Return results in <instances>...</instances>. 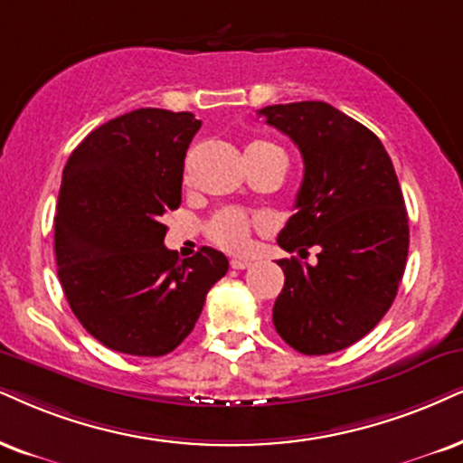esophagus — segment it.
<instances>
[{"mask_svg": "<svg viewBox=\"0 0 463 463\" xmlns=\"http://www.w3.org/2000/svg\"><path fill=\"white\" fill-rule=\"evenodd\" d=\"M250 265H251V262L245 260V259H232L231 260V267L237 269V271H241V269H248Z\"/></svg>", "mask_w": 463, "mask_h": 463, "instance_id": "34e87169", "label": "esophagus"}]
</instances>
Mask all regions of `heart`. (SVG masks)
<instances>
[{
	"label": "heart",
	"instance_id": "b5f03b06",
	"mask_svg": "<svg viewBox=\"0 0 463 463\" xmlns=\"http://www.w3.org/2000/svg\"><path fill=\"white\" fill-rule=\"evenodd\" d=\"M251 147L278 149L271 143H254ZM254 228H259V231L269 228V220L267 218L251 220L243 212H239V209L228 207V209H222L218 213H213L212 218H209L207 226H204V231H207V237L212 239L218 248L232 251V254H241V251L250 248L251 231H254Z\"/></svg>",
	"mask_w": 463,
	"mask_h": 463
}]
</instances>
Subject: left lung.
Wrapping results in <instances>:
<instances>
[{
	"label": "left lung",
	"mask_w": 463,
	"mask_h": 463,
	"mask_svg": "<svg viewBox=\"0 0 463 463\" xmlns=\"http://www.w3.org/2000/svg\"><path fill=\"white\" fill-rule=\"evenodd\" d=\"M303 156L297 213L279 232L284 288L273 306L279 337L301 354H331L367 335L389 312L408 259V213L380 138L326 102L259 110Z\"/></svg>",
	"instance_id": "8db88e82"
}]
</instances>
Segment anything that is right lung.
Wrapping results in <instances>:
<instances>
[{
  "label": "right lung",
  "instance_id": "1",
  "mask_svg": "<svg viewBox=\"0 0 463 463\" xmlns=\"http://www.w3.org/2000/svg\"><path fill=\"white\" fill-rule=\"evenodd\" d=\"M201 121L138 109L87 134L63 168L57 275L79 323L110 350L162 356L190 335L228 259L179 260L162 218L181 204L184 160Z\"/></svg>",
  "mask_w": 463,
  "mask_h": 463
}]
</instances>
